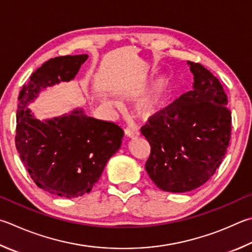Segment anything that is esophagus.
<instances>
[{
	"label": "esophagus",
	"mask_w": 252,
	"mask_h": 252,
	"mask_svg": "<svg viewBox=\"0 0 252 252\" xmlns=\"http://www.w3.org/2000/svg\"><path fill=\"white\" fill-rule=\"evenodd\" d=\"M126 132V135L129 136V138H134V136H138L140 133L139 131L135 129V127H132V126H126L125 129Z\"/></svg>",
	"instance_id": "34e87169"
}]
</instances>
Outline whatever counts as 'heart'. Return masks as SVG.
I'll return each mask as SVG.
<instances>
[{"instance_id":"obj_1","label":"heart","mask_w":252,"mask_h":252,"mask_svg":"<svg viewBox=\"0 0 252 252\" xmlns=\"http://www.w3.org/2000/svg\"><path fill=\"white\" fill-rule=\"evenodd\" d=\"M173 79L170 75H162L155 78L138 98V106L145 112H153L163 104L170 95Z\"/></svg>"}]
</instances>
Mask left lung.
I'll return each instance as SVG.
<instances>
[{
    "label": "left lung",
    "mask_w": 252,
    "mask_h": 252,
    "mask_svg": "<svg viewBox=\"0 0 252 252\" xmlns=\"http://www.w3.org/2000/svg\"><path fill=\"white\" fill-rule=\"evenodd\" d=\"M187 63L193 89L141 127L151 145L145 170L158 189L172 193L205 184L220 165L231 135V113L221 84L200 63Z\"/></svg>",
    "instance_id": "left-lung-1"
}]
</instances>
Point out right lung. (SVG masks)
<instances>
[{
    "label": "right lung",
    "mask_w": 252,
    "mask_h": 252,
    "mask_svg": "<svg viewBox=\"0 0 252 252\" xmlns=\"http://www.w3.org/2000/svg\"><path fill=\"white\" fill-rule=\"evenodd\" d=\"M87 58L85 54L49 59L18 95L16 149L35 184L59 197L89 193L125 134L114 122L88 117L82 110L39 121L27 109L42 89L74 79Z\"/></svg>",
    "instance_id": "add662e5"
}]
</instances>
